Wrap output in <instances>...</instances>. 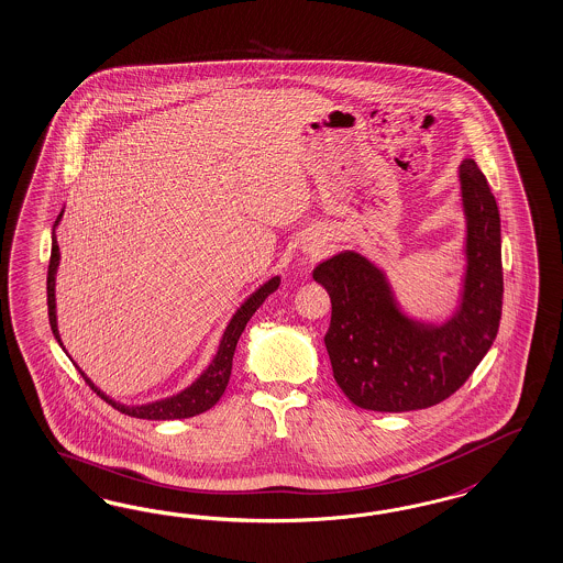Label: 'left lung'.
<instances>
[{"mask_svg": "<svg viewBox=\"0 0 563 563\" xmlns=\"http://www.w3.org/2000/svg\"><path fill=\"white\" fill-rule=\"evenodd\" d=\"M466 213V279L462 305L443 325L398 309L382 269L352 251L323 261L312 277L331 298L325 347L345 398L375 412L435 406L457 391L495 342L501 305V221L487 178L460 165Z\"/></svg>", "mask_w": 563, "mask_h": 563, "instance_id": "1", "label": "left lung"}]
</instances>
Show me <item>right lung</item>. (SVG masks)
<instances>
[{
	"label": "right lung",
	"instance_id": "add662e5",
	"mask_svg": "<svg viewBox=\"0 0 563 563\" xmlns=\"http://www.w3.org/2000/svg\"><path fill=\"white\" fill-rule=\"evenodd\" d=\"M64 213H59L55 219V225L59 223ZM55 225L54 236H52V256H49V269H47V309H49V325L54 331L55 340L57 344L62 345L59 340V331H57V321H55V272H57V265H59V246H57V240H55ZM279 288V277H272L267 284H263L258 290L254 291L253 296L236 310V314L232 317L230 325L225 329L223 338H221V344H219L218 354L216 358L209 364V368L200 375L197 382L192 383L190 387H186L184 391H180L178 396H172V398L159 399V401H153V404H145V406H124V404H118L113 399H109L103 391H99L91 379L78 371L85 382L89 383L92 391H97V396L106 399L108 404H111L115 410H120L122 415L134 418H145V420H174V418H190L197 417L200 412L213 408L218 404L219 398L223 396L228 382H230V375H232V361H234V350H236L238 340L244 331L246 323L251 321L256 309L265 302V298L273 294V291ZM64 347V345H62Z\"/></svg>",
	"mask_w": 563,
	"mask_h": 563
}]
</instances>
